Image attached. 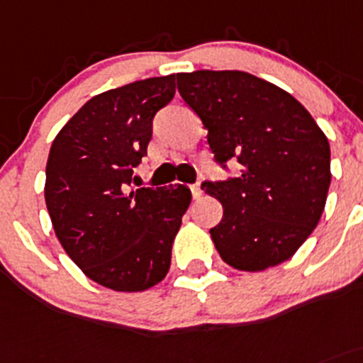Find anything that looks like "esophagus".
<instances>
[{
    "label": "esophagus",
    "mask_w": 363,
    "mask_h": 363,
    "mask_svg": "<svg viewBox=\"0 0 363 363\" xmlns=\"http://www.w3.org/2000/svg\"><path fill=\"white\" fill-rule=\"evenodd\" d=\"M191 195H193V199H201L202 197L201 184H193L191 186Z\"/></svg>",
    "instance_id": "34e87169"
}]
</instances>
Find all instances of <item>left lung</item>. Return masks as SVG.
Masks as SVG:
<instances>
[{
    "instance_id": "8db88e82",
    "label": "left lung",
    "mask_w": 363,
    "mask_h": 363,
    "mask_svg": "<svg viewBox=\"0 0 363 363\" xmlns=\"http://www.w3.org/2000/svg\"><path fill=\"white\" fill-rule=\"evenodd\" d=\"M177 89L208 128L215 161L238 177L204 182L222 202L211 229L220 258L259 272L292 258L326 206L330 143L290 93L245 71L177 73Z\"/></svg>"
}]
</instances>
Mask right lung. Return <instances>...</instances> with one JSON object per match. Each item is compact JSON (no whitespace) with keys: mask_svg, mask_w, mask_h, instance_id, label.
Returning a JSON list of instances; mask_svg holds the SVG:
<instances>
[{"mask_svg":"<svg viewBox=\"0 0 363 363\" xmlns=\"http://www.w3.org/2000/svg\"><path fill=\"white\" fill-rule=\"evenodd\" d=\"M174 94V74L96 94L50 148L44 199L57 238L89 279L116 292H143L164 279L191 202L184 184L132 186L152 120Z\"/></svg>","mask_w":363,"mask_h":363,"instance_id":"right-lung-1","label":"right lung"}]
</instances>
